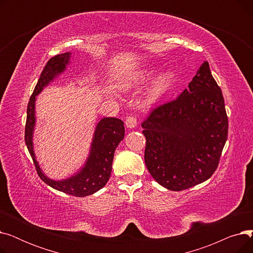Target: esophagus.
<instances>
[{"instance_id": "1", "label": "esophagus", "mask_w": 253, "mask_h": 253, "mask_svg": "<svg viewBox=\"0 0 253 253\" xmlns=\"http://www.w3.org/2000/svg\"><path fill=\"white\" fill-rule=\"evenodd\" d=\"M125 124L127 128H134L137 125V119L134 116H129L126 118Z\"/></svg>"}]
</instances>
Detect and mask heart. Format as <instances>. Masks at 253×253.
I'll list each match as a JSON object with an SVG mask.
<instances>
[{"mask_svg":"<svg viewBox=\"0 0 253 253\" xmlns=\"http://www.w3.org/2000/svg\"><path fill=\"white\" fill-rule=\"evenodd\" d=\"M155 75L154 71H149L147 73H144L142 76H141V80L142 81H145V80H150L153 78V76ZM172 80V75L167 72V73H163L160 77H159L157 79V81L154 85V88H153V95L154 96H158L159 94H161L162 92H164L167 87L169 86L170 82Z\"/></svg>","mask_w":253,"mask_h":253,"instance_id":"b5f03b06","label":"heart"}]
</instances>
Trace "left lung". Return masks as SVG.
Returning <instances> with one entry per match:
<instances>
[{"mask_svg": "<svg viewBox=\"0 0 253 253\" xmlns=\"http://www.w3.org/2000/svg\"><path fill=\"white\" fill-rule=\"evenodd\" d=\"M144 162L153 178L170 191H183L214 173L228 138L221 89L209 63L174 100L153 109L141 124Z\"/></svg>", "mask_w": 253, "mask_h": 253, "instance_id": "left-lung-1", "label": "left lung"}]
</instances>
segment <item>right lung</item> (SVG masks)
I'll return each mask as SVG.
<instances>
[{
  "mask_svg": "<svg viewBox=\"0 0 253 253\" xmlns=\"http://www.w3.org/2000/svg\"><path fill=\"white\" fill-rule=\"evenodd\" d=\"M71 53H64L51 57L40 76L39 81L30 98L26 110V123L24 131L25 144L33 159L37 173L45 183L57 191L75 197H86L102 189L108 182L114 160V154L118 144L125 135L124 122L117 118H103L97 124L93 137L91 151L86 165L75 176L65 180H51L44 175L40 168L33 150V131L35 126V100L36 95L43 90L57 75L62 73L69 63Z\"/></svg>",
  "mask_w": 253,
  "mask_h": 253,
  "instance_id": "obj_1",
  "label": "right lung"
}]
</instances>
